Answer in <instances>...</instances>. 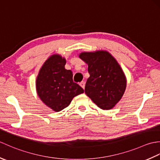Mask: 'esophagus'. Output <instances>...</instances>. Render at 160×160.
Instances as JSON below:
<instances>
[{"label": "esophagus", "instance_id": "esophagus-1", "mask_svg": "<svg viewBox=\"0 0 160 160\" xmlns=\"http://www.w3.org/2000/svg\"><path fill=\"white\" fill-rule=\"evenodd\" d=\"M80 86L82 87V88H83V89H84V87H85V82H84V81H82V82H80Z\"/></svg>", "mask_w": 160, "mask_h": 160}]
</instances>
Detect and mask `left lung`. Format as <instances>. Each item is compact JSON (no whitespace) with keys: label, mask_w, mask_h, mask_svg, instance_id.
<instances>
[{"label":"left lung","mask_w":160,"mask_h":160,"mask_svg":"<svg viewBox=\"0 0 160 160\" xmlns=\"http://www.w3.org/2000/svg\"><path fill=\"white\" fill-rule=\"evenodd\" d=\"M79 57L88 64L90 74L84 89L87 96L102 109L113 108L127 88V78L118 61L104 50L84 52Z\"/></svg>","instance_id":"obj_1"}]
</instances>
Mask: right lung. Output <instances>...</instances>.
<instances>
[{"label": "right lung", "instance_id": "add662e5", "mask_svg": "<svg viewBox=\"0 0 160 160\" xmlns=\"http://www.w3.org/2000/svg\"><path fill=\"white\" fill-rule=\"evenodd\" d=\"M66 59L59 54L49 56L40 68L36 80L40 99L56 112L69 105L84 89L73 81V73L64 68Z\"/></svg>", "mask_w": 160, "mask_h": 160}]
</instances>
